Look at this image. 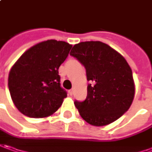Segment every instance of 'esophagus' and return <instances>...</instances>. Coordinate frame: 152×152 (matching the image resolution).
<instances>
[{"label":"esophagus","mask_w":152,"mask_h":152,"mask_svg":"<svg viewBox=\"0 0 152 152\" xmlns=\"http://www.w3.org/2000/svg\"><path fill=\"white\" fill-rule=\"evenodd\" d=\"M68 93H69V94H70V95H72V94H73V89H71V90H69V91H68Z\"/></svg>","instance_id":"esophagus-1"}]
</instances>
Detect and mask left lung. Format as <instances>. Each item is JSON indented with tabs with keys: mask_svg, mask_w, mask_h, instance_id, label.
Wrapping results in <instances>:
<instances>
[{
	"mask_svg": "<svg viewBox=\"0 0 152 152\" xmlns=\"http://www.w3.org/2000/svg\"><path fill=\"white\" fill-rule=\"evenodd\" d=\"M70 55L86 68L87 96L83 102L75 101L86 122L103 126L114 122L128 110L134 97L131 68L122 55L100 41L81 42Z\"/></svg>",
	"mask_w": 152,
	"mask_h": 152,
	"instance_id": "left-lung-1",
	"label": "left lung"
}]
</instances>
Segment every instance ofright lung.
Returning a JSON list of instances; mask_svg holds the SVG:
<instances>
[{"instance_id": "obj_1", "label": "right lung", "mask_w": 152, "mask_h": 152, "mask_svg": "<svg viewBox=\"0 0 152 152\" xmlns=\"http://www.w3.org/2000/svg\"><path fill=\"white\" fill-rule=\"evenodd\" d=\"M72 45L47 40L24 52L12 67L8 87L16 107L30 118H45L58 110L67 97L60 86L59 67Z\"/></svg>"}]
</instances>
